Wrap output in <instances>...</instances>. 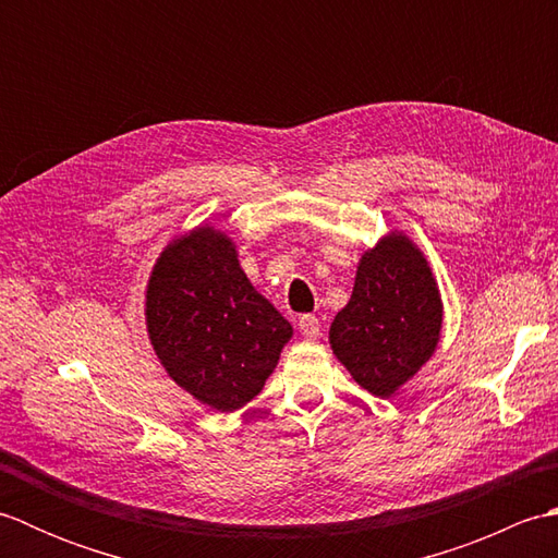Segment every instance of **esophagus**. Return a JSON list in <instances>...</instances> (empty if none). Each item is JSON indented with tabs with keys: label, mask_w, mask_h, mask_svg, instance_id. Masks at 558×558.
<instances>
[{
	"label": "esophagus",
	"mask_w": 558,
	"mask_h": 558,
	"mask_svg": "<svg viewBox=\"0 0 558 558\" xmlns=\"http://www.w3.org/2000/svg\"><path fill=\"white\" fill-rule=\"evenodd\" d=\"M300 333L306 338V340H316L318 333H322V324H318V318L312 316V314H304L300 316Z\"/></svg>",
	"instance_id": "esophagus-1"
}]
</instances>
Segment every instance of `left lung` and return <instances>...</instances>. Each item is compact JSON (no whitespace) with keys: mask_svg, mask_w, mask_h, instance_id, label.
I'll use <instances>...</instances> for the list:
<instances>
[{"mask_svg":"<svg viewBox=\"0 0 558 558\" xmlns=\"http://www.w3.org/2000/svg\"><path fill=\"white\" fill-rule=\"evenodd\" d=\"M444 302L429 260L405 232H388L357 264L350 302L328 330L330 350L364 390L390 398L429 362Z\"/></svg>","mask_w":558,"mask_h":558,"instance_id":"1","label":"left lung"}]
</instances>
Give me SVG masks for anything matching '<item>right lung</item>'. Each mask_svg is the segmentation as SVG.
I'll return each instance as SVG.
<instances>
[{
  "label": "right lung",
  "mask_w": 558,
  "mask_h": 558,
  "mask_svg": "<svg viewBox=\"0 0 558 558\" xmlns=\"http://www.w3.org/2000/svg\"><path fill=\"white\" fill-rule=\"evenodd\" d=\"M146 328L172 381L218 412L256 398L292 338L288 318L248 282L234 242L213 225L162 248L146 288Z\"/></svg>",
  "instance_id": "right-lung-1"
}]
</instances>
